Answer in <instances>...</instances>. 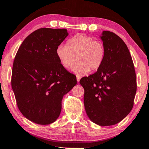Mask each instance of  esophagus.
Listing matches in <instances>:
<instances>
[{
	"instance_id": "obj_1",
	"label": "esophagus",
	"mask_w": 149,
	"mask_h": 149,
	"mask_svg": "<svg viewBox=\"0 0 149 149\" xmlns=\"http://www.w3.org/2000/svg\"><path fill=\"white\" fill-rule=\"evenodd\" d=\"M80 77L79 75H77V80L78 82L80 81Z\"/></svg>"
}]
</instances>
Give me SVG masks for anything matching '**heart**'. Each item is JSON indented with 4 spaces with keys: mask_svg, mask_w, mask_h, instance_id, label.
<instances>
[{
    "mask_svg": "<svg viewBox=\"0 0 149 149\" xmlns=\"http://www.w3.org/2000/svg\"><path fill=\"white\" fill-rule=\"evenodd\" d=\"M56 54L61 65L67 69L73 67L76 74L82 75L88 70L95 71L102 65L105 57L102 42L90 36L79 34L67 42V45H59Z\"/></svg>",
    "mask_w": 149,
    "mask_h": 149,
    "instance_id": "heart-1",
    "label": "heart"
}]
</instances>
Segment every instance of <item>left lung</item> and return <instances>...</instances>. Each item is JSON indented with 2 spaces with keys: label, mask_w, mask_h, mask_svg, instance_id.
I'll use <instances>...</instances> for the list:
<instances>
[{
  "label": "left lung",
  "mask_w": 149,
  "mask_h": 149,
  "mask_svg": "<svg viewBox=\"0 0 149 149\" xmlns=\"http://www.w3.org/2000/svg\"><path fill=\"white\" fill-rule=\"evenodd\" d=\"M105 57L96 72L82 77L84 106L88 118L100 126L117 124L132 109L137 79L132 58L120 37L105 31L100 36Z\"/></svg>",
  "instance_id": "left-lung-1"
}]
</instances>
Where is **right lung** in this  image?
<instances>
[{
  "mask_svg": "<svg viewBox=\"0 0 149 149\" xmlns=\"http://www.w3.org/2000/svg\"><path fill=\"white\" fill-rule=\"evenodd\" d=\"M68 35L65 29H37L25 38L15 57L11 84L17 105L36 124L56 121L63 95L77 84L76 76L61 65L56 54Z\"/></svg>",
  "mask_w": 149,
  "mask_h": 149,
  "instance_id": "add662e5",
  "label": "right lung"
}]
</instances>
